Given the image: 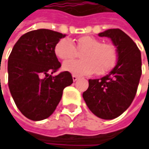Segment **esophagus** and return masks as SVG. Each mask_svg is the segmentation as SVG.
I'll return each mask as SVG.
<instances>
[{"label": "esophagus", "instance_id": "34e87169", "mask_svg": "<svg viewBox=\"0 0 149 149\" xmlns=\"http://www.w3.org/2000/svg\"><path fill=\"white\" fill-rule=\"evenodd\" d=\"M72 79H73V81H77V79H78V77L77 76H76V75H72Z\"/></svg>", "mask_w": 149, "mask_h": 149}]
</instances>
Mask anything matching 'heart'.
I'll list each match as a JSON object with an SVG mask.
<instances>
[{
  "label": "heart",
  "mask_w": 149,
  "mask_h": 149,
  "mask_svg": "<svg viewBox=\"0 0 149 149\" xmlns=\"http://www.w3.org/2000/svg\"><path fill=\"white\" fill-rule=\"evenodd\" d=\"M76 48L82 51L81 60L70 61L63 65V70L75 75L91 74L98 76L110 72L117 64L118 51L112 43H102L93 36H82L77 40ZM76 48L68 39H61L54 47L55 55L63 61L71 60L76 56Z\"/></svg>",
  "instance_id": "obj_1"
}]
</instances>
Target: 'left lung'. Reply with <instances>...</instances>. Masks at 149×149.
Returning <instances> with one entry per match:
<instances>
[{"label":"left lung","instance_id":"obj_1","mask_svg":"<svg viewBox=\"0 0 149 149\" xmlns=\"http://www.w3.org/2000/svg\"><path fill=\"white\" fill-rule=\"evenodd\" d=\"M98 35L111 39L118 51V61L105 77L89 80L83 97L94 115L110 120L121 116L134 100L141 76V57L136 44L122 30L109 29Z\"/></svg>","mask_w":149,"mask_h":149}]
</instances>
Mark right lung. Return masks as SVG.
<instances>
[{
	"label": "right lung",
	"instance_id": "1",
	"mask_svg": "<svg viewBox=\"0 0 149 149\" xmlns=\"http://www.w3.org/2000/svg\"><path fill=\"white\" fill-rule=\"evenodd\" d=\"M65 35L49 29L23 34L8 57V87L17 108L28 119L49 117L61 100L63 91L73 83L72 74L56 72L61 66L55 52L57 42Z\"/></svg>",
	"mask_w": 149,
	"mask_h": 149
}]
</instances>
